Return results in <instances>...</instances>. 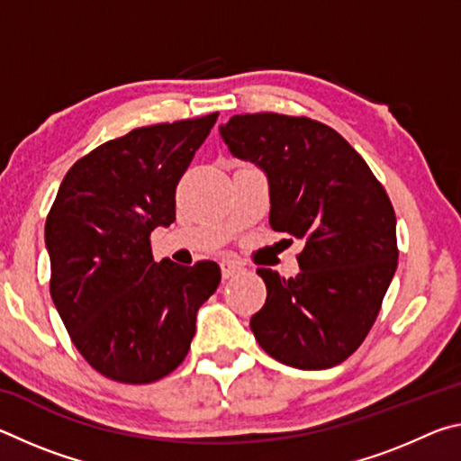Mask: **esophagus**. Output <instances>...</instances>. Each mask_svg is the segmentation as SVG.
Instances as JSON below:
<instances>
[{
	"instance_id": "34e87169",
	"label": "esophagus",
	"mask_w": 461,
	"mask_h": 461,
	"mask_svg": "<svg viewBox=\"0 0 461 461\" xmlns=\"http://www.w3.org/2000/svg\"><path fill=\"white\" fill-rule=\"evenodd\" d=\"M238 272H241V267H240V264L231 262V260H225V262H221V275H223V278H225V280L231 278V276H236Z\"/></svg>"
}]
</instances>
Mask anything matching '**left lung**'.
<instances>
[{
  "mask_svg": "<svg viewBox=\"0 0 461 461\" xmlns=\"http://www.w3.org/2000/svg\"><path fill=\"white\" fill-rule=\"evenodd\" d=\"M220 131L267 173L270 228L305 240L296 278L256 270L267 285L249 319L256 341L293 368L341 364L372 330L399 262L386 189L346 138L305 115L241 113Z\"/></svg>",
  "mask_w": 461,
  "mask_h": 461,
  "instance_id": "1",
  "label": "left lung"
}]
</instances>
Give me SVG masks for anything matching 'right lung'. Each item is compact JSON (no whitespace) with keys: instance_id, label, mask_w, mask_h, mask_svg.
<instances>
[{"instance_id":"1","label":"right lung","mask_w":461,"mask_h":461,"mask_svg":"<svg viewBox=\"0 0 461 461\" xmlns=\"http://www.w3.org/2000/svg\"><path fill=\"white\" fill-rule=\"evenodd\" d=\"M220 113L107 140L62 178L46 217L50 296L79 354L105 378L150 384L189 354L212 260L154 262L150 233L175 221L176 185Z\"/></svg>"}]
</instances>
